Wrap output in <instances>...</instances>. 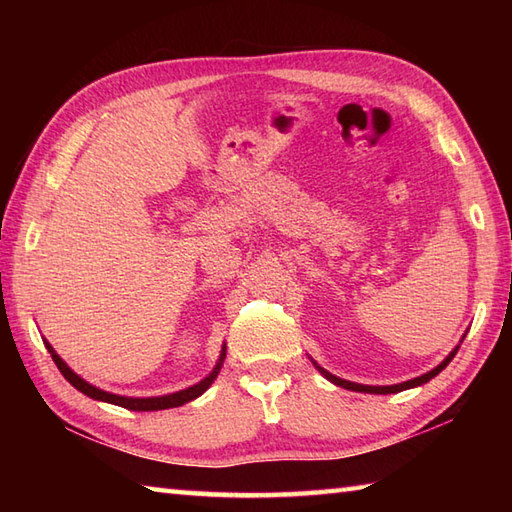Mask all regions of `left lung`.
<instances>
[{"label": "left lung", "instance_id": "left-lung-1", "mask_svg": "<svg viewBox=\"0 0 512 512\" xmlns=\"http://www.w3.org/2000/svg\"><path fill=\"white\" fill-rule=\"evenodd\" d=\"M458 350H460V345L455 347V350L444 358V361L438 365V367H433L431 372H427V374H422V376H418V378H411V380H405V383H398V385H385V387H376V385H361V383H350V380H343V378H339V376H334V374H330L328 369H323L321 365H317L314 363V367L319 369V372L330 380V383H334V385H339V387H343V389H350V391H363V394H398V391H405V389H411V387H418V385H424V383H429L431 378H436L444 367H447L451 361H453V356L458 354Z\"/></svg>", "mask_w": 512, "mask_h": 512}]
</instances>
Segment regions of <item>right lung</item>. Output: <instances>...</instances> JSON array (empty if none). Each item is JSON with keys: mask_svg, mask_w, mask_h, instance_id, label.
I'll list each match as a JSON object with an SVG mask.
<instances>
[{"mask_svg": "<svg viewBox=\"0 0 512 512\" xmlns=\"http://www.w3.org/2000/svg\"><path fill=\"white\" fill-rule=\"evenodd\" d=\"M46 347H48V352L52 354V361L57 363L59 372L65 376V380H68V383H70L72 387L79 389L81 394L90 396V398H94V400L110 402V405L125 407V409H129V411H158V409H171V407H180V405H184V402H189V400H193V398L202 396L204 391L213 385V380L217 378V374H220L222 363H224V358H226V345H222L220 361H217V365L213 367V372H211L209 376H206L204 380H200L198 385H191V387H187V389H180V391H176V394L154 396V398H127V396L110 394V391H103V389H99V387L90 385L88 380H83L79 374H74L72 369H70L68 365H65L63 358H61L57 352L52 350V345H50V343H46Z\"/></svg>", "mask_w": 512, "mask_h": 512, "instance_id": "obj_1", "label": "right lung"}]
</instances>
